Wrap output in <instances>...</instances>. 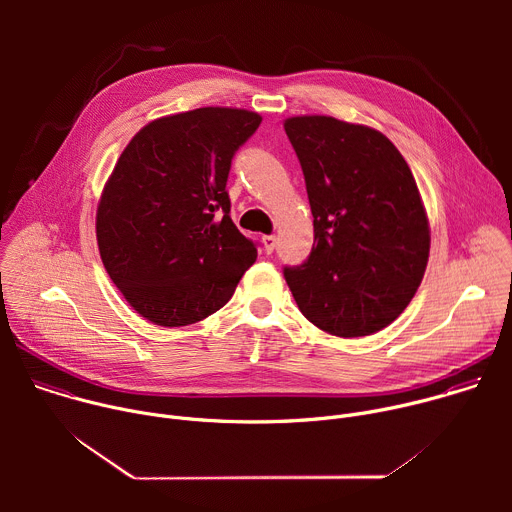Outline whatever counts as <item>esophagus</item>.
Returning <instances> with one entry per match:
<instances>
[{
	"label": "esophagus",
	"instance_id": "obj_1",
	"mask_svg": "<svg viewBox=\"0 0 512 512\" xmlns=\"http://www.w3.org/2000/svg\"><path fill=\"white\" fill-rule=\"evenodd\" d=\"M275 245H277V237H275V235H265V237H263V247H265L267 253H273Z\"/></svg>",
	"mask_w": 512,
	"mask_h": 512
}]
</instances>
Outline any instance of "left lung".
<instances>
[{
    "label": "left lung",
    "instance_id": "left-lung-1",
    "mask_svg": "<svg viewBox=\"0 0 512 512\" xmlns=\"http://www.w3.org/2000/svg\"><path fill=\"white\" fill-rule=\"evenodd\" d=\"M314 216V247L283 277L302 314L342 338L389 326L411 302L429 257L415 178L377 129L326 115L291 117Z\"/></svg>",
    "mask_w": 512,
    "mask_h": 512
}]
</instances>
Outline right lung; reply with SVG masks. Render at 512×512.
<instances>
[{"label":"right lung","mask_w":512,"mask_h":512,"mask_svg":"<svg viewBox=\"0 0 512 512\" xmlns=\"http://www.w3.org/2000/svg\"><path fill=\"white\" fill-rule=\"evenodd\" d=\"M261 117L202 107L145 125L123 150L97 210L103 265L143 318L188 326L221 310L257 259L231 221L233 158Z\"/></svg>","instance_id":"obj_1"}]
</instances>
